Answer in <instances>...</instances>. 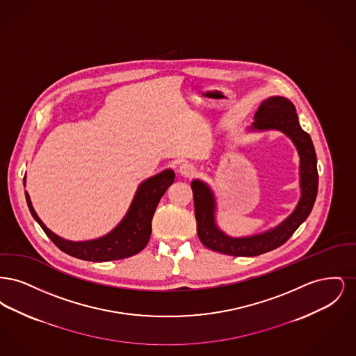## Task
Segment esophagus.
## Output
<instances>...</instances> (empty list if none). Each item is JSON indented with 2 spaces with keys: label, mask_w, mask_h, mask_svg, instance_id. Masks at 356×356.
<instances>
[{
  "label": "esophagus",
  "mask_w": 356,
  "mask_h": 356,
  "mask_svg": "<svg viewBox=\"0 0 356 356\" xmlns=\"http://www.w3.org/2000/svg\"><path fill=\"white\" fill-rule=\"evenodd\" d=\"M177 172H179L180 176H183V177H192V176L196 173V170H195L193 165H191V164H188V163H184V164H181V165L179 167Z\"/></svg>",
  "instance_id": "1"
}]
</instances>
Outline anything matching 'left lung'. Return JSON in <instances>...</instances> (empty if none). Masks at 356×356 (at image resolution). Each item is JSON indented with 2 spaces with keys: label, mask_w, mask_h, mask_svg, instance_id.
<instances>
[{
  "label": "left lung",
  "mask_w": 356,
  "mask_h": 356,
  "mask_svg": "<svg viewBox=\"0 0 356 356\" xmlns=\"http://www.w3.org/2000/svg\"><path fill=\"white\" fill-rule=\"evenodd\" d=\"M254 129H279L284 132L300 154V183L302 199L293 213L275 229L252 237L232 238L219 231L213 221V196L209 188L199 180L192 181L195 216L197 235L204 245L215 252L231 256H257L270 252L283 245L299 225L308 218L318 195L319 175L316 167V153L309 135L299 124L293 104L280 96L270 97L260 104L254 113Z\"/></svg>",
  "instance_id": "8db88e82"
}]
</instances>
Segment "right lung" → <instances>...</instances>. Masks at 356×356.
Returning a JSON list of instances; mask_svg holds the SVG:
<instances>
[{
    "label": "right lung",
    "instance_id": "1",
    "mask_svg": "<svg viewBox=\"0 0 356 356\" xmlns=\"http://www.w3.org/2000/svg\"><path fill=\"white\" fill-rule=\"evenodd\" d=\"M173 181L175 173L170 170H164L144 181L138 186L135 200L119 227L106 236L83 243L68 241L51 232L34 212L28 192H25V196L32 216L63 252L88 261H112L134 256L145 248L152 232V218L156 207Z\"/></svg>",
    "mask_w": 356,
    "mask_h": 356
}]
</instances>
